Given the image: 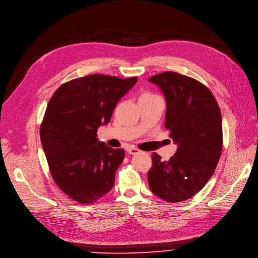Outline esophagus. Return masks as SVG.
Segmentation results:
<instances>
[{
  "mask_svg": "<svg viewBox=\"0 0 258 258\" xmlns=\"http://www.w3.org/2000/svg\"><path fill=\"white\" fill-rule=\"evenodd\" d=\"M140 151L138 150V149H136V148H134V147H130L128 149H127V153L130 154V155H135V154H138Z\"/></svg>",
  "mask_w": 258,
  "mask_h": 258,
  "instance_id": "1",
  "label": "esophagus"
}]
</instances>
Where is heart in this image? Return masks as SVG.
I'll return each mask as SVG.
<instances>
[{
	"instance_id": "b5f03b06",
	"label": "heart",
	"mask_w": 258,
	"mask_h": 258,
	"mask_svg": "<svg viewBox=\"0 0 258 258\" xmlns=\"http://www.w3.org/2000/svg\"><path fill=\"white\" fill-rule=\"evenodd\" d=\"M159 96L156 95L154 93L148 92V91H143L140 93L139 95V102L141 101H151V100H155V99H158Z\"/></svg>"
}]
</instances>
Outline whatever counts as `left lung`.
I'll return each mask as SVG.
<instances>
[{
	"instance_id": "1",
	"label": "left lung",
	"mask_w": 258,
	"mask_h": 258,
	"mask_svg": "<svg viewBox=\"0 0 258 258\" xmlns=\"http://www.w3.org/2000/svg\"><path fill=\"white\" fill-rule=\"evenodd\" d=\"M149 81L165 97V127L178 145L167 161L153 153L149 185L167 203H180L195 196L216 169L222 151L220 109L210 89L193 78L164 72Z\"/></svg>"
}]
</instances>
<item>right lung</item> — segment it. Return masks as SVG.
<instances>
[{
  "instance_id": "obj_1",
  "label": "right lung",
  "mask_w": 258,
  "mask_h": 258,
  "mask_svg": "<svg viewBox=\"0 0 258 258\" xmlns=\"http://www.w3.org/2000/svg\"><path fill=\"white\" fill-rule=\"evenodd\" d=\"M137 80L88 75L62 84L49 100L40 128L42 147L53 181L77 203L93 204L114 185L124 151L98 141L97 131Z\"/></svg>"
}]
</instances>
